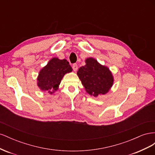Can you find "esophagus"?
Masks as SVG:
<instances>
[{
  "instance_id": "obj_1",
  "label": "esophagus",
  "mask_w": 155,
  "mask_h": 155,
  "mask_svg": "<svg viewBox=\"0 0 155 155\" xmlns=\"http://www.w3.org/2000/svg\"><path fill=\"white\" fill-rule=\"evenodd\" d=\"M72 68H73L74 71H76V70H78V64H77L76 63L73 64V65H72Z\"/></svg>"
}]
</instances>
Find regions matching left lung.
I'll return each mask as SVG.
<instances>
[{
	"instance_id": "obj_1",
	"label": "left lung",
	"mask_w": 155,
	"mask_h": 155,
	"mask_svg": "<svg viewBox=\"0 0 155 155\" xmlns=\"http://www.w3.org/2000/svg\"><path fill=\"white\" fill-rule=\"evenodd\" d=\"M85 63V66L79 68L77 74L86 91L94 97L105 94L114 81L109 69L91 58L87 59Z\"/></svg>"
}]
</instances>
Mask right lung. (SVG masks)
Masks as SVG:
<instances>
[{"mask_svg":"<svg viewBox=\"0 0 155 155\" xmlns=\"http://www.w3.org/2000/svg\"><path fill=\"white\" fill-rule=\"evenodd\" d=\"M72 71L67 60L52 58L40 71L37 85L42 91H48L52 94L58 89L64 75Z\"/></svg>","mask_w":155,"mask_h":155,"instance_id":"obj_1","label":"right lung"}]
</instances>
